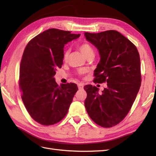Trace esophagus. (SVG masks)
Here are the masks:
<instances>
[{
    "instance_id": "obj_1",
    "label": "esophagus",
    "mask_w": 156,
    "mask_h": 156,
    "mask_svg": "<svg viewBox=\"0 0 156 156\" xmlns=\"http://www.w3.org/2000/svg\"><path fill=\"white\" fill-rule=\"evenodd\" d=\"M78 87L79 89H80V90H82V89L84 88V84H82V83H79L78 84Z\"/></svg>"
}]
</instances>
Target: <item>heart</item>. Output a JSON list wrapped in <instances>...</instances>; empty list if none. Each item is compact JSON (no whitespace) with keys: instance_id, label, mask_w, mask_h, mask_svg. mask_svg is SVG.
Returning a JSON list of instances; mask_svg holds the SVG:
<instances>
[{"instance_id":"heart-1","label":"heart","mask_w":156,"mask_h":156,"mask_svg":"<svg viewBox=\"0 0 156 156\" xmlns=\"http://www.w3.org/2000/svg\"><path fill=\"white\" fill-rule=\"evenodd\" d=\"M78 48H79V49H80V51L82 52V54L84 55V57L87 59L88 58L94 57V50L90 44H87V43H84V44H82L79 45ZM68 56V51L66 50L64 51V60L67 59Z\"/></svg>"}]
</instances>
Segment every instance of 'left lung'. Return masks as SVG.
<instances>
[{"label":"left lung","instance_id":"left-lung-1","mask_svg":"<svg viewBox=\"0 0 156 156\" xmlns=\"http://www.w3.org/2000/svg\"><path fill=\"white\" fill-rule=\"evenodd\" d=\"M84 36L100 55V62L94 71V81L107 83L101 94L97 87L85 86V107L89 117L97 125L113 127L127 115L140 90V54L136 47L117 31L84 33Z\"/></svg>","mask_w":156,"mask_h":156}]
</instances>
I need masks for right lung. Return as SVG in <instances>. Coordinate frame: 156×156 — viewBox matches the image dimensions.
Masks as SVG:
<instances>
[{
  "label": "right lung",
  "instance_id": "right-lung-1",
  "mask_svg": "<svg viewBox=\"0 0 156 156\" xmlns=\"http://www.w3.org/2000/svg\"><path fill=\"white\" fill-rule=\"evenodd\" d=\"M80 36L49 29L32 39L26 46L20 65L19 85L23 103L39 123L54 125L67 114L78 88L74 83L59 86L54 76L63 64L64 45Z\"/></svg>",
  "mask_w": 156,
  "mask_h": 156
}]
</instances>
